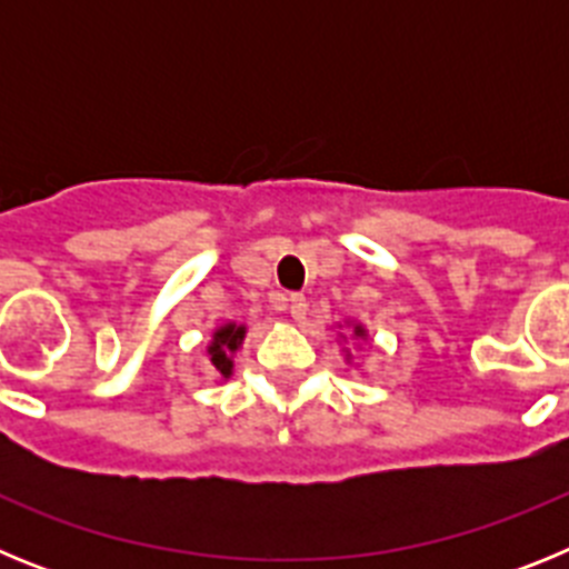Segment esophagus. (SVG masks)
Returning <instances> with one entry per match:
<instances>
[{
    "instance_id": "esophagus-1",
    "label": "esophagus",
    "mask_w": 569,
    "mask_h": 569,
    "mask_svg": "<svg viewBox=\"0 0 569 569\" xmlns=\"http://www.w3.org/2000/svg\"><path fill=\"white\" fill-rule=\"evenodd\" d=\"M284 308H288V313L293 316L296 321H301L305 316H308V299L301 293H290L288 299H284Z\"/></svg>"
}]
</instances>
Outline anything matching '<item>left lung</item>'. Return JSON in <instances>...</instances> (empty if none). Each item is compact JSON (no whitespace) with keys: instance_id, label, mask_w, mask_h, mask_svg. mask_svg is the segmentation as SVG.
Returning a JSON list of instances; mask_svg holds the SVG:
<instances>
[{"instance_id":"1","label":"left lung","mask_w":569,"mask_h":569,"mask_svg":"<svg viewBox=\"0 0 569 569\" xmlns=\"http://www.w3.org/2000/svg\"><path fill=\"white\" fill-rule=\"evenodd\" d=\"M353 336L356 339H367V330L361 328V325H353ZM341 339H345V336H341ZM347 359H350V350H347Z\"/></svg>"}]
</instances>
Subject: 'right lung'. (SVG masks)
Here are the masks:
<instances>
[{
  "mask_svg": "<svg viewBox=\"0 0 569 569\" xmlns=\"http://www.w3.org/2000/svg\"><path fill=\"white\" fill-rule=\"evenodd\" d=\"M244 333H248V328H244V325H236V321H228V325L213 330V339H210L208 345V356L219 379H230V376H233V353L241 347V341H244Z\"/></svg>",
  "mask_w": 569,
  "mask_h": 569,
  "instance_id": "right-lung-1",
  "label": "right lung"
}]
</instances>
